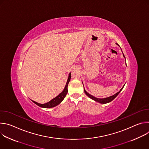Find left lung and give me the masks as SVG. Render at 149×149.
Segmentation results:
<instances>
[{"mask_svg":"<svg viewBox=\"0 0 149 149\" xmlns=\"http://www.w3.org/2000/svg\"><path fill=\"white\" fill-rule=\"evenodd\" d=\"M117 44V45H118V44ZM118 46H119V45H118ZM123 56L125 58V56L124 55V54H123ZM83 86H84V85H83ZM124 86L122 88H121V90H120L118 93H116V94H114L113 95H111V96L109 97H107V98H96V97H94L93 95H92L90 94L89 93H88L86 91V90H85L84 87V92H85V93H86V94L88 97H90L91 99H92V100H94V101H97V102H100V103H101V104H106V103L110 102H111V101H113V100L118 95V94L121 92V91L123 90Z\"/></svg>","mask_w":149,"mask_h":149,"instance_id":"left-lung-1","label":"left lung"}]
</instances>
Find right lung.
Wrapping results in <instances>:
<instances>
[{
  "label": "right lung",
  "mask_w": 149,
  "mask_h": 149,
  "mask_svg": "<svg viewBox=\"0 0 149 149\" xmlns=\"http://www.w3.org/2000/svg\"><path fill=\"white\" fill-rule=\"evenodd\" d=\"M71 72H70L69 74L68 78V79H67L64 89H63V90L59 95H58L56 97H55L54 98H53L52 100L49 101V102L45 103V104H40V103L35 102L34 101H32H32L35 104H36L38 106H39V107H42V108H46V109L52 108V107H55V106L58 105V104H59L63 101V100L64 99V98L65 97V96L68 93V85L71 79Z\"/></svg>",
  "instance_id": "right-lung-1"
}]
</instances>
